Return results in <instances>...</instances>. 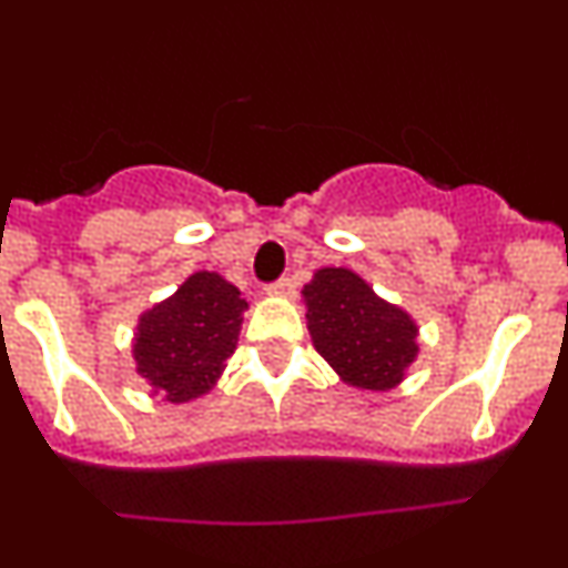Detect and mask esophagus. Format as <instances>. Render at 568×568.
I'll list each match as a JSON object with an SVG mask.
<instances>
[{
    "label": "esophagus",
    "instance_id": "obj_1",
    "mask_svg": "<svg viewBox=\"0 0 568 568\" xmlns=\"http://www.w3.org/2000/svg\"><path fill=\"white\" fill-rule=\"evenodd\" d=\"M268 294H274V296H294V291H296V285H294V280L291 277H280V280H274L272 285H268Z\"/></svg>",
    "mask_w": 568,
    "mask_h": 568
}]
</instances>
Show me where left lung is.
<instances>
[{
    "mask_svg": "<svg viewBox=\"0 0 568 568\" xmlns=\"http://www.w3.org/2000/svg\"><path fill=\"white\" fill-rule=\"evenodd\" d=\"M313 346L348 385L390 390L417 357V326L348 268H318L305 285Z\"/></svg>",
    "mask_w": 568,
    "mask_h": 568,
    "instance_id": "1",
    "label": "left lung"
}]
</instances>
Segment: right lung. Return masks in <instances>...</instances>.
I'll return each instance as SVG.
<instances>
[{
    "label": "right lung",
    "instance_id": "1",
    "mask_svg": "<svg viewBox=\"0 0 568 568\" xmlns=\"http://www.w3.org/2000/svg\"><path fill=\"white\" fill-rule=\"evenodd\" d=\"M244 311L236 285L214 272L192 274L170 300L142 313L136 371L173 404L209 393L236 348Z\"/></svg>",
    "mask_w": 568,
    "mask_h": 568
}]
</instances>
